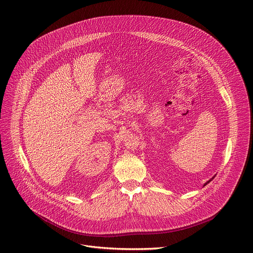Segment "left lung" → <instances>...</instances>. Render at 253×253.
<instances>
[{
  "instance_id": "obj_1",
  "label": "left lung",
  "mask_w": 253,
  "mask_h": 253,
  "mask_svg": "<svg viewBox=\"0 0 253 253\" xmlns=\"http://www.w3.org/2000/svg\"><path fill=\"white\" fill-rule=\"evenodd\" d=\"M211 179H212V178H211ZM211 179H210V180H211ZM210 180H209V181H210ZM209 181H207V182H206V183H205V184H207V183H208V182H209ZM205 184H204V185H205Z\"/></svg>"
}]
</instances>
